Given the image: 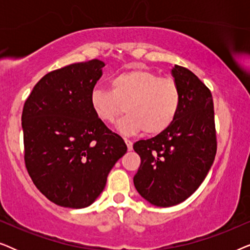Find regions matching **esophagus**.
<instances>
[{
    "mask_svg": "<svg viewBox=\"0 0 250 250\" xmlns=\"http://www.w3.org/2000/svg\"><path fill=\"white\" fill-rule=\"evenodd\" d=\"M125 143H126V146H127V149L131 151V150L133 149V142L129 141V140H127V139H125Z\"/></svg>",
    "mask_w": 250,
    "mask_h": 250,
    "instance_id": "obj_1",
    "label": "esophagus"
}]
</instances>
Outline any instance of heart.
<instances>
[{"instance_id": "obj_1", "label": "heart", "mask_w": 250, "mask_h": 250, "mask_svg": "<svg viewBox=\"0 0 250 250\" xmlns=\"http://www.w3.org/2000/svg\"><path fill=\"white\" fill-rule=\"evenodd\" d=\"M181 101L180 86L173 78L146 68L122 71L111 78L110 90L97 87L90 95L92 110L104 123H114L126 105L128 114L116 125L126 136L141 131L148 135L165 132L176 119Z\"/></svg>"}]
</instances>
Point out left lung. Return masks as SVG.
Listing matches in <instances>:
<instances>
[{
	"label": "left lung",
	"mask_w": 250,
	"mask_h": 250,
	"mask_svg": "<svg viewBox=\"0 0 250 250\" xmlns=\"http://www.w3.org/2000/svg\"><path fill=\"white\" fill-rule=\"evenodd\" d=\"M180 86V111L165 132L133 146L141 158L134 187L157 207H170L188 199L209 172L216 155L213 97L206 85L187 68L175 64Z\"/></svg>",
	"instance_id": "obj_1"
}]
</instances>
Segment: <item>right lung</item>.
<instances>
[{"label": "right lung", "instance_id": "obj_1", "mask_svg": "<svg viewBox=\"0 0 250 250\" xmlns=\"http://www.w3.org/2000/svg\"><path fill=\"white\" fill-rule=\"evenodd\" d=\"M102 67L104 61L93 59L51 71L23 105L26 168L37 189L59 206L78 209L93 204L127 151L124 140L91 108Z\"/></svg>", "mask_w": 250, "mask_h": 250}]
</instances>
